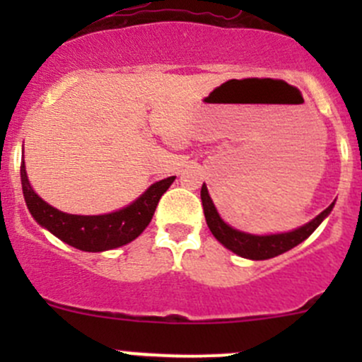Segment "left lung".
I'll list each match as a JSON object with an SVG mask.
<instances>
[{"instance_id":"8db88e82","label":"left lung","mask_w":362,"mask_h":362,"mask_svg":"<svg viewBox=\"0 0 362 362\" xmlns=\"http://www.w3.org/2000/svg\"><path fill=\"white\" fill-rule=\"evenodd\" d=\"M202 203H203V211L204 218H206V224L210 228L211 235L231 252L242 255V257L254 259V261H264V259H272L275 255L284 254V252L294 249L296 245H299L301 242H305L317 228H319L320 222L331 214L334 203H331L322 214L317 215L313 221H310L308 224L301 226V228L294 229L289 233H280V235H266V236H257V235H249V233L238 231V229L231 228L229 224H226L221 218V215L217 214V208H215L214 202H211L210 194H208L206 185L203 184L202 187Z\"/></svg>"}]
</instances>
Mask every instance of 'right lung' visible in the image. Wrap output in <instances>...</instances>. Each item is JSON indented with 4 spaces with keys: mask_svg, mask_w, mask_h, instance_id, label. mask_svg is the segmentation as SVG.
Returning <instances> with one entry per match:
<instances>
[{
    "mask_svg": "<svg viewBox=\"0 0 362 362\" xmlns=\"http://www.w3.org/2000/svg\"><path fill=\"white\" fill-rule=\"evenodd\" d=\"M173 180L175 177H168L156 182L136 202L127 204L122 210L105 215H71L43 202L29 184L24 159L21 164L24 199L33 218L64 243L83 252L112 250L138 238L152 221L160 196L168 191Z\"/></svg>",
    "mask_w": 362,
    "mask_h": 362,
    "instance_id": "right-lung-1",
    "label": "right lung"
}]
</instances>
